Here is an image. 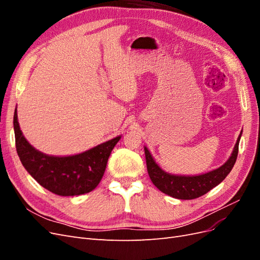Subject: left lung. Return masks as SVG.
<instances>
[{"instance_id": "8db88e82", "label": "left lung", "mask_w": 260, "mask_h": 260, "mask_svg": "<svg viewBox=\"0 0 260 260\" xmlns=\"http://www.w3.org/2000/svg\"><path fill=\"white\" fill-rule=\"evenodd\" d=\"M242 137V131L234 145L231 156L222 166L218 167L206 174L196 176H181L172 175L165 171L155 161L148 148L144 146L146 167L148 176L154 185L162 193L178 200H194L206 194L211 188L221 183L225 177L230 174L239 153V143Z\"/></svg>"}]
</instances>
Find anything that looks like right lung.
<instances>
[{
	"instance_id": "obj_1",
	"label": "right lung",
	"mask_w": 260,
	"mask_h": 260,
	"mask_svg": "<svg viewBox=\"0 0 260 260\" xmlns=\"http://www.w3.org/2000/svg\"><path fill=\"white\" fill-rule=\"evenodd\" d=\"M14 131L22 166L39 184L60 196L81 195L93 191L103 178L108 157L121 138L118 136L76 155L53 156L38 151L23 137L17 109L14 113Z\"/></svg>"
}]
</instances>
